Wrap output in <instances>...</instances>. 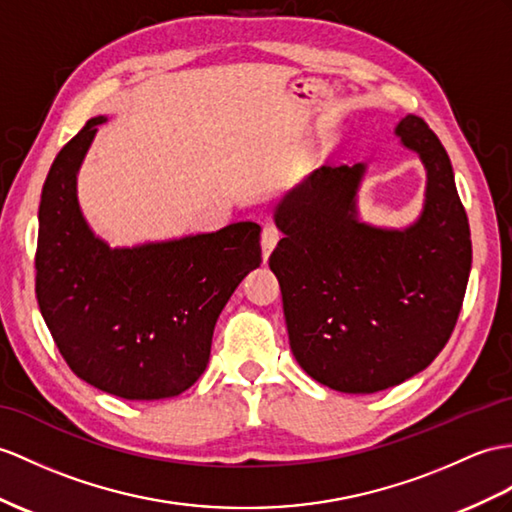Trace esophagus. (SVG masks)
Returning <instances> with one entry per match:
<instances>
[{"instance_id":"34e87169","label":"esophagus","mask_w":512,"mask_h":512,"mask_svg":"<svg viewBox=\"0 0 512 512\" xmlns=\"http://www.w3.org/2000/svg\"><path fill=\"white\" fill-rule=\"evenodd\" d=\"M280 236H282L280 228H278V226H273V223H267V226L263 228V234H260V247H263V258H265V260L269 258L271 249L278 245Z\"/></svg>"}]
</instances>
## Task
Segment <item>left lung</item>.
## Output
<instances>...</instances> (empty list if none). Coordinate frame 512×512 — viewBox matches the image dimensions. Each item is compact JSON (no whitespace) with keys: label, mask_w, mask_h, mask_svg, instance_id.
I'll return each instance as SVG.
<instances>
[{"label":"left lung","mask_w":512,"mask_h":512,"mask_svg":"<svg viewBox=\"0 0 512 512\" xmlns=\"http://www.w3.org/2000/svg\"><path fill=\"white\" fill-rule=\"evenodd\" d=\"M395 134L428 169L415 226L356 219L363 165H323L276 208L284 236L269 267L293 356L341 393L384 391L426 369L450 341L471 271L469 221L439 136L417 115Z\"/></svg>","instance_id":"1"}]
</instances>
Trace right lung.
Listing matches in <instances>:
<instances>
[{"label":"right lung","mask_w":512,"mask_h":512,"mask_svg":"<svg viewBox=\"0 0 512 512\" xmlns=\"http://www.w3.org/2000/svg\"><path fill=\"white\" fill-rule=\"evenodd\" d=\"M60 149L39 206L36 299L71 371L123 400H160L202 376L217 317L263 263L260 226L110 249L86 226L76 176L99 123Z\"/></svg>","instance_id":"add662e5"}]
</instances>
